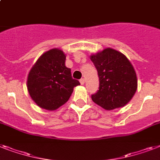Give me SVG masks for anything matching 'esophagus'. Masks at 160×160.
<instances>
[{"mask_svg":"<svg viewBox=\"0 0 160 160\" xmlns=\"http://www.w3.org/2000/svg\"><path fill=\"white\" fill-rule=\"evenodd\" d=\"M80 83L81 84H84V78H82V79H80Z\"/></svg>","mask_w":160,"mask_h":160,"instance_id":"34e87169","label":"esophagus"}]
</instances>
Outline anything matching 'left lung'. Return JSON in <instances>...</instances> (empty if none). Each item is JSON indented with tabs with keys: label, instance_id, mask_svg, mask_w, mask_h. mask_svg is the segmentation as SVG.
Segmentation results:
<instances>
[{
	"label": "left lung",
	"instance_id": "left-lung-1",
	"mask_svg": "<svg viewBox=\"0 0 160 160\" xmlns=\"http://www.w3.org/2000/svg\"><path fill=\"white\" fill-rule=\"evenodd\" d=\"M90 60L99 78V88L92 100L108 111L124 107L137 89L136 73L131 62L111 48L92 54Z\"/></svg>",
	"mask_w": 160,
	"mask_h": 160
}]
</instances>
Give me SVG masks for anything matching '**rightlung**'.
<instances>
[{
	"instance_id": "add662e5",
	"label": "right lung",
	"mask_w": 160,
	"mask_h": 160,
	"mask_svg": "<svg viewBox=\"0 0 160 160\" xmlns=\"http://www.w3.org/2000/svg\"><path fill=\"white\" fill-rule=\"evenodd\" d=\"M66 54L59 48L44 52L29 71L27 89L31 98L43 109L53 111L65 104L74 87L80 82L74 80L71 68L65 65Z\"/></svg>"
}]
</instances>
